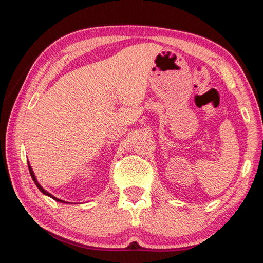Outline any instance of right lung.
Here are the masks:
<instances>
[{
    "mask_svg": "<svg viewBox=\"0 0 263 263\" xmlns=\"http://www.w3.org/2000/svg\"><path fill=\"white\" fill-rule=\"evenodd\" d=\"M28 168H29V173H30V175H31V178L33 180V182H35V184L37 185V187L41 190V192H43L44 194H46V195H48V197H51L52 199H54L55 201H59V202H62V203H65V201H63V200H60V199H58V198H55L54 195H52L51 193H48L47 191H45V190H44L42 186H41V184H39L38 182H37V180H36V176L33 175V172H32V170H31V167H30V165L28 164Z\"/></svg>",
    "mask_w": 263,
    "mask_h": 263,
    "instance_id": "obj_1",
    "label": "right lung"
}]
</instances>
